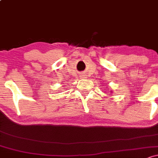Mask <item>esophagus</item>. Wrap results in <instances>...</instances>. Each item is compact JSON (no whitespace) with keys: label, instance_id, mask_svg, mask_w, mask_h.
Here are the masks:
<instances>
[{"label":"esophagus","instance_id":"obj_1","mask_svg":"<svg viewBox=\"0 0 158 158\" xmlns=\"http://www.w3.org/2000/svg\"><path fill=\"white\" fill-rule=\"evenodd\" d=\"M81 78H86V74H81Z\"/></svg>","mask_w":158,"mask_h":158}]
</instances>
